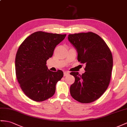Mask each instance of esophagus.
Masks as SVG:
<instances>
[{"label":"esophagus","instance_id":"esophagus-1","mask_svg":"<svg viewBox=\"0 0 127 127\" xmlns=\"http://www.w3.org/2000/svg\"><path fill=\"white\" fill-rule=\"evenodd\" d=\"M69 72H68V71H65V72H64V76H67L68 75H69Z\"/></svg>","mask_w":127,"mask_h":127}]
</instances>
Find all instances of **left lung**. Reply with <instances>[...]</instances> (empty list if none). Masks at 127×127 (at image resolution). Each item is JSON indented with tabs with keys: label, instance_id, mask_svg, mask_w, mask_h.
Returning a JSON list of instances; mask_svg holds the SVG:
<instances>
[{
	"label": "left lung",
	"instance_id": "8db88e82",
	"mask_svg": "<svg viewBox=\"0 0 127 127\" xmlns=\"http://www.w3.org/2000/svg\"><path fill=\"white\" fill-rule=\"evenodd\" d=\"M68 40L77 51L78 61L86 65L82 75L71 72L75 78L70 86L71 95L81 103L95 101L109 85L113 62L111 51L103 39L92 32L69 34Z\"/></svg>",
	"mask_w": 127,
	"mask_h": 127
}]
</instances>
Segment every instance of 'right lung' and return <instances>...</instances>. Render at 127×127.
Segmentation results:
<instances>
[{
    "mask_svg": "<svg viewBox=\"0 0 127 127\" xmlns=\"http://www.w3.org/2000/svg\"><path fill=\"white\" fill-rule=\"evenodd\" d=\"M66 35L38 31L29 36L19 47L15 61L16 76L29 98L40 102L54 95L56 83L63 77V72L48 70L47 61Z\"/></svg>",
    "mask_w": 127,
    "mask_h": 127,
    "instance_id": "1",
    "label": "right lung"
}]
</instances>
